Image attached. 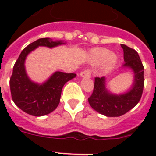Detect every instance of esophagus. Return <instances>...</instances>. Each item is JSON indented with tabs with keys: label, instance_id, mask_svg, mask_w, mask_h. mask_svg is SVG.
Instances as JSON below:
<instances>
[{
	"label": "esophagus",
	"instance_id": "esophagus-1",
	"mask_svg": "<svg viewBox=\"0 0 156 156\" xmlns=\"http://www.w3.org/2000/svg\"><path fill=\"white\" fill-rule=\"evenodd\" d=\"M90 75L91 73H90V69H85L80 73V76L82 78H90Z\"/></svg>",
	"mask_w": 156,
	"mask_h": 156
}]
</instances>
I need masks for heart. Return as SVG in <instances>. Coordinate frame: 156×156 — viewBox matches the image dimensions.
<instances>
[{"label":"heart","mask_w":156,"mask_h":156,"mask_svg":"<svg viewBox=\"0 0 156 156\" xmlns=\"http://www.w3.org/2000/svg\"><path fill=\"white\" fill-rule=\"evenodd\" d=\"M108 60H110V61L105 67L106 71L112 68V66L116 63V59L114 58V54L105 48H96L91 52V61H92V63L95 65L104 63Z\"/></svg>","instance_id":"b5f03b06"}]
</instances>
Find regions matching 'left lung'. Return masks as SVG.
I'll return each instance as SVG.
<instances>
[{"mask_svg":"<svg viewBox=\"0 0 156 156\" xmlns=\"http://www.w3.org/2000/svg\"><path fill=\"white\" fill-rule=\"evenodd\" d=\"M124 51V68L130 69L134 73L133 83L129 90L123 94H112L106 88V78H95L92 95L88 102L94 110L106 116H120L137 105L144 87V67L135 50L121 44Z\"/></svg>","mask_w":156,"mask_h":156,"instance_id":"left-lung-1","label":"left lung"}]
</instances>
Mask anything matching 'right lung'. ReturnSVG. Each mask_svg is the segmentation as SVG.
<instances>
[{"mask_svg": "<svg viewBox=\"0 0 156 156\" xmlns=\"http://www.w3.org/2000/svg\"><path fill=\"white\" fill-rule=\"evenodd\" d=\"M64 44L63 40L53 41L50 38H41L27 46L16 61L9 79L11 96L14 104L27 114L41 116L54 111L60 103L64 85L75 78L76 74L56 71L42 84L34 83L26 72L27 56L40 46L52 48Z\"/></svg>", "mask_w": 156, "mask_h": 156, "instance_id": "right-lung-1", "label": "right lung"}]
</instances>
